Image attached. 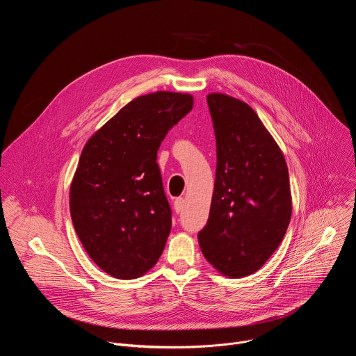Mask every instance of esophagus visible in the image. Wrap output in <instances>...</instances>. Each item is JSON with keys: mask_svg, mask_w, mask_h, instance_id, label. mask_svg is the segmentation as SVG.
<instances>
[{"mask_svg": "<svg viewBox=\"0 0 356 356\" xmlns=\"http://www.w3.org/2000/svg\"><path fill=\"white\" fill-rule=\"evenodd\" d=\"M183 204H184V200L181 197L175 200V211L179 214L183 210Z\"/></svg>", "mask_w": 356, "mask_h": 356, "instance_id": "obj_1", "label": "esophagus"}]
</instances>
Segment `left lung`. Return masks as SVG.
<instances>
[{
    "label": "left lung",
    "instance_id": "8db88e82",
    "mask_svg": "<svg viewBox=\"0 0 356 356\" xmlns=\"http://www.w3.org/2000/svg\"><path fill=\"white\" fill-rule=\"evenodd\" d=\"M217 170L202 255L222 275L243 277L264 266L291 217L289 170L282 150L243 101L209 94Z\"/></svg>",
    "mask_w": 356,
    "mask_h": 356
}]
</instances>
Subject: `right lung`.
Returning <instances> with one entry per match:
<instances>
[{
	"instance_id": "obj_1",
	"label": "right lung",
	"mask_w": 356,
	"mask_h": 356,
	"mask_svg": "<svg viewBox=\"0 0 356 356\" xmlns=\"http://www.w3.org/2000/svg\"><path fill=\"white\" fill-rule=\"evenodd\" d=\"M193 108L188 94L132 99L86 143L70 187V214L88 257L117 279L154 266L172 228L156 163L168 132Z\"/></svg>"
}]
</instances>
